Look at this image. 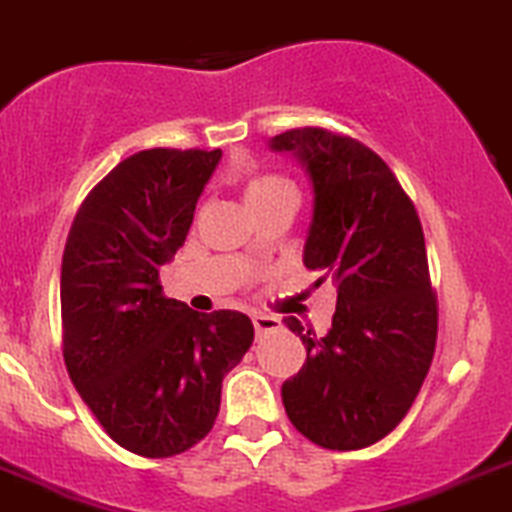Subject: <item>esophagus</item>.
Segmentation results:
<instances>
[{"label": "esophagus", "instance_id": "obj_1", "mask_svg": "<svg viewBox=\"0 0 512 512\" xmlns=\"http://www.w3.org/2000/svg\"><path fill=\"white\" fill-rule=\"evenodd\" d=\"M252 326H255L257 333H267V331H275V328L280 326L278 318H272V315H252Z\"/></svg>", "mask_w": 512, "mask_h": 512}]
</instances>
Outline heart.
<instances>
[{
    "instance_id": "1",
    "label": "heart",
    "mask_w": 512,
    "mask_h": 512,
    "mask_svg": "<svg viewBox=\"0 0 512 512\" xmlns=\"http://www.w3.org/2000/svg\"><path fill=\"white\" fill-rule=\"evenodd\" d=\"M283 191H295L285 176L278 174H255L250 176L245 186V199L247 202H260V199H270L275 194H283Z\"/></svg>"
}]
</instances>
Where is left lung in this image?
Wrapping results in <instances>:
<instances>
[{
    "label": "left lung",
    "mask_w": 512,
    "mask_h": 512,
    "mask_svg": "<svg viewBox=\"0 0 512 512\" xmlns=\"http://www.w3.org/2000/svg\"><path fill=\"white\" fill-rule=\"evenodd\" d=\"M303 161L313 222L303 262L338 288L331 331L288 318L305 343L303 369L283 384L288 419L326 450H361L407 417L437 343L419 214L376 151L343 133L305 126L270 141Z\"/></svg>",
    "instance_id": "left-lung-1"
}]
</instances>
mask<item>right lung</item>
<instances>
[{"mask_svg": "<svg viewBox=\"0 0 512 512\" xmlns=\"http://www.w3.org/2000/svg\"><path fill=\"white\" fill-rule=\"evenodd\" d=\"M222 151L148 148L90 189L62 252V356L75 389L123 450L174 457L214 427L222 379L252 346L245 313L166 298L176 255Z\"/></svg>", "mask_w": 512, "mask_h": 512, "instance_id": "obj_1", "label": "right lung"}]
</instances>
